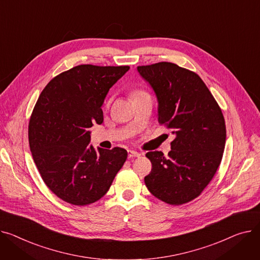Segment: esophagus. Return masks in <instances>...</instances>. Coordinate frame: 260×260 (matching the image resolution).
Returning <instances> with one entry per match:
<instances>
[{
    "mask_svg": "<svg viewBox=\"0 0 260 260\" xmlns=\"http://www.w3.org/2000/svg\"><path fill=\"white\" fill-rule=\"evenodd\" d=\"M141 154L139 152H136L134 150H128V157L129 158H133V157H140Z\"/></svg>",
    "mask_w": 260,
    "mask_h": 260,
    "instance_id": "34e87169",
    "label": "esophagus"
}]
</instances>
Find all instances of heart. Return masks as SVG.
Returning a JSON list of instances; mask_svg holds the SVG:
<instances>
[{
	"instance_id": "1",
	"label": "heart",
	"mask_w": 260,
	"mask_h": 260,
	"mask_svg": "<svg viewBox=\"0 0 260 260\" xmlns=\"http://www.w3.org/2000/svg\"><path fill=\"white\" fill-rule=\"evenodd\" d=\"M144 93H145V92H143V91H139V92H136V93H134V94H133V98H134V96H137V95L144 94Z\"/></svg>"
}]
</instances>
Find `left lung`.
<instances>
[{
	"mask_svg": "<svg viewBox=\"0 0 260 260\" xmlns=\"http://www.w3.org/2000/svg\"><path fill=\"white\" fill-rule=\"evenodd\" d=\"M153 89L158 123L175 135L165 157L148 152L152 164L145 177L148 190L169 205H182L200 196L216 173L225 144L224 118L215 99L195 72L173 63L139 66Z\"/></svg>",
	"mask_w": 260,
	"mask_h": 260,
	"instance_id": "1",
	"label": "left lung"
}]
</instances>
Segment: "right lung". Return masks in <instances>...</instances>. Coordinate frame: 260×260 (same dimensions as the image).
I'll use <instances>...</instances> for the list:
<instances>
[{
	"label": "right lung",
	"mask_w": 260,
	"mask_h": 260,
	"mask_svg": "<svg viewBox=\"0 0 260 260\" xmlns=\"http://www.w3.org/2000/svg\"><path fill=\"white\" fill-rule=\"evenodd\" d=\"M129 69L79 65L56 75L40 94L28 126L29 146L44 182L66 203L99 201L127 159L123 148L96 151L89 145V128L103 123L105 98Z\"/></svg>",
	"instance_id": "right-lung-1"
}]
</instances>
